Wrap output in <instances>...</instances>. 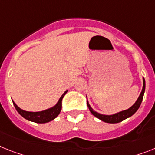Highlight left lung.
<instances>
[{"mask_svg":"<svg viewBox=\"0 0 155 155\" xmlns=\"http://www.w3.org/2000/svg\"><path fill=\"white\" fill-rule=\"evenodd\" d=\"M143 89H142V91L140 93V96L138 97V99L136 100V102L134 103L133 106H132L129 109L126 110H123V111H120L119 113H117V114H112V115H104V114H98L97 112L94 111V110L91 107L90 104L87 102V106L89 108V110L91 111L92 114H93L94 117H96L97 118L100 119L101 120L104 122H106V123H110V124H115V123H119V122H121L122 120L127 119V118L132 117L135 113L138 110V109L140 108V105H141V102L143 101V97L144 92H145V80L144 78H143Z\"/></svg>","mask_w":155,"mask_h":155,"instance_id":"8db88e82","label":"left lung"}]
</instances>
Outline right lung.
<instances>
[{"instance_id": "1", "label": "right lung", "mask_w": 155, "mask_h": 155, "mask_svg": "<svg viewBox=\"0 0 155 155\" xmlns=\"http://www.w3.org/2000/svg\"><path fill=\"white\" fill-rule=\"evenodd\" d=\"M68 91H64V93L61 95V97H60V99L58 100V103L56 104L55 106L53 107L49 108L45 110H42V111L39 112H29L25 111V110H22L19 107H18L17 105L12 101L13 105L15 106V110H17L20 115L24 117L25 119L28 120L30 121L35 122V123H38V124H44V123H47V122L51 121L55 119L59 114L61 113L62 107V99H63L64 96L65 95V94L67 93Z\"/></svg>"}]
</instances>
